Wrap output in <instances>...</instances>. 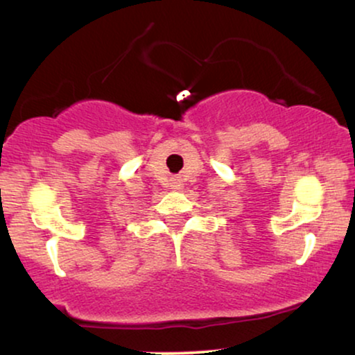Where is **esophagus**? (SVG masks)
Segmentation results:
<instances>
[{
	"label": "esophagus",
	"mask_w": 355,
	"mask_h": 355,
	"mask_svg": "<svg viewBox=\"0 0 355 355\" xmlns=\"http://www.w3.org/2000/svg\"><path fill=\"white\" fill-rule=\"evenodd\" d=\"M182 187V180L180 178H173L172 180V188H175V190H178V188Z\"/></svg>",
	"instance_id": "obj_1"
}]
</instances>
